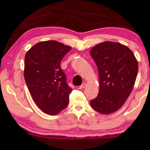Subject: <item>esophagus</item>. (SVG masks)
Segmentation results:
<instances>
[{
  "mask_svg": "<svg viewBox=\"0 0 150 150\" xmlns=\"http://www.w3.org/2000/svg\"><path fill=\"white\" fill-rule=\"evenodd\" d=\"M86 86V83H84L82 84L81 86H80V87H79V89H81V90H82V89H83L84 87Z\"/></svg>",
  "mask_w": 150,
  "mask_h": 150,
  "instance_id": "esophagus-1",
  "label": "esophagus"
}]
</instances>
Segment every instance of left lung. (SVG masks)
Instances as JSON below:
<instances>
[{"label": "left lung", "mask_w": 150, "mask_h": 150, "mask_svg": "<svg viewBox=\"0 0 150 150\" xmlns=\"http://www.w3.org/2000/svg\"><path fill=\"white\" fill-rule=\"evenodd\" d=\"M90 55L97 66L99 91L90 101L94 110L110 114L122 106L134 86L138 62L125 45L106 41L92 47Z\"/></svg>", "instance_id": "obj_1"}]
</instances>
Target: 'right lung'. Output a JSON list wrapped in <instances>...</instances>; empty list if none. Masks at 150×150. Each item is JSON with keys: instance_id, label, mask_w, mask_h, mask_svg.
Returning a JSON list of instances; mask_svg holds the SVG:
<instances>
[{"instance_id": "add662e5", "label": "right lung", "mask_w": 150, "mask_h": 150, "mask_svg": "<svg viewBox=\"0 0 150 150\" xmlns=\"http://www.w3.org/2000/svg\"><path fill=\"white\" fill-rule=\"evenodd\" d=\"M71 47L56 40L42 41L28 51L24 76L30 93L43 112L55 115L68 106L72 91L60 63Z\"/></svg>"}]
</instances>
